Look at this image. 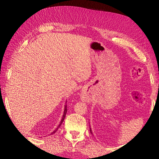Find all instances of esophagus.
Returning a JSON list of instances; mask_svg holds the SVG:
<instances>
[{"label":"esophagus","mask_w":159,"mask_h":159,"mask_svg":"<svg viewBox=\"0 0 159 159\" xmlns=\"http://www.w3.org/2000/svg\"><path fill=\"white\" fill-rule=\"evenodd\" d=\"M81 99H83V100H84V101H88V100H89V98H88V96L86 95L85 93H84V92H83L81 93Z\"/></svg>","instance_id":"obj_1"}]
</instances>
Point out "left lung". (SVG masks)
<instances>
[{"label":"left lung","mask_w":159,"mask_h":159,"mask_svg":"<svg viewBox=\"0 0 159 159\" xmlns=\"http://www.w3.org/2000/svg\"><path fill=\"white\" fill-rule=\"evenodd\" d=\"M90 133H92V130H91V129H90Z\"/></svg>","instance_id":"8db88e82"}]
</instances>
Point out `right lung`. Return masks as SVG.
Returning a JSON list of instances; mask_svg holds the SVG:
<instances>
[{
    "label": "right lung",
    "instance_id": "add662e5",
    "mask_svg": "<svg viewBox=\"0 0 159 159\" xmlns=\"http://www.w3.org/2000/svg\"><path fill=\"white\" fill-rule=\"evenodd\" d=\"M66 111H67V104H66L65 105V107H64V115H63V116H62V118H61V122H60V124H59V125L57 126V128L55 129V130H54L52 133H51L50 134H54V133H55L57 131V130L59 128H60V125H61V123H63V121H64V118H65V116H66Z\"/></svg>",
    "mask_w": 159,
    "mask_h": 159
}]
</instances>
